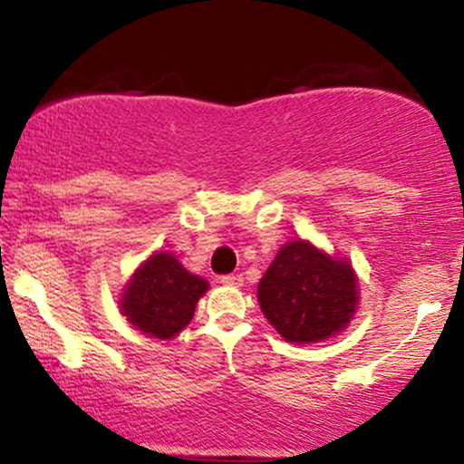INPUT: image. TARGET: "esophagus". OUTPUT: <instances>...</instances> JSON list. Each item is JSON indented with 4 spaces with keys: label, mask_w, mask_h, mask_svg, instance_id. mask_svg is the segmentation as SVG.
Segmentation results:
<instances>
[{
    "label": "esophagus",
    "mask_w": 464,
    "mask_h": 464,
    "mask_svg": "<svg viewBox=\"0 0 464 464\" xmlns=\"http://www.w3.org/2000/svg\"><path fill=\"white\" fill-rule=\"evenodd\" d=\"M219 281L224 285H230V287H240V285H243V276H240V275H226V276H221Z\"/></svg>",
    "instance_id": "34e87169"
}]
</instances>
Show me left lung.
Here are the masks:
<instances>
[{"label":"left lung","instance_id":"left-lung-1","mask_svg":"<svg viewBox=\"0 0 464 464\" xmlns=\"http://www.w3.org/2000/svg\"><path fill=\"white\" fill-rule=\"evenodd\" d=\"M259 308L294 344H313L344 332L357 313L359 278L344 257L310 240L285 243L257 285Z\"/></svg>","mask_w":464,"mask_h":464}]
</instances>
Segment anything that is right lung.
<instances>
[{
  "mask_svg": "<svg viewBox=\"0 0 464 464\" xmlns=\"http://www.w3.org/2000/svg\"><path fill=\"white\" fill-rule=\"evenodd\" d=\"M208 283L183 268L169 251H156L132 272L120 297V310L139 332L173 340L192 321Z\"/></svg>",
  "mask_w": 464,
  "mask_h": 464,
  "instance_id": "1",
  "label": "right lung"
}]
</instances>
